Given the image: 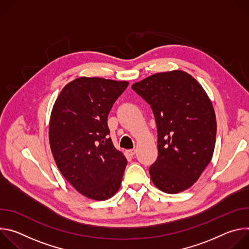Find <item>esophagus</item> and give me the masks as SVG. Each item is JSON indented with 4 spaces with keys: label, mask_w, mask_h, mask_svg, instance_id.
<instances>
[{
    "label": "esophagus",
    "mask_w": 249,
    "mask_h": 249,
    "mask_svg": "<svg viewBox=\"0 0 249 249\" xmlns=\"http://www.w3.org/2000/svg\"><path fill=\"white\" fill-rule=\"evenodd\" d=\"M126 153H127V155H128L129 157H132V158H133V157L135 156V154H136V150H135V149H132V150H128Z\"/></svg>",
    "instance_id": "34e87169"
}]
</instances>
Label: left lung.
<instances>
[{
    "mask_svg": "<svg viewBox=\"0 0 249 249\" xmlns=\"http://www.w3.org/2000/svg\"><path fill=\"white\" fill-rule=\"evenodd\" d=\"M153 110L158 130L154 184L169 194L191 187L211 161L217 122L201 85L183 71L158 73L132 86Z\"/></svg>",
    "mask_w": 249,
    "mask_h": 249,
    "instance_id": "1",
    "label": "left lung"
}]
</instances>
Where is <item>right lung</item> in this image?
Segmentation results:
<instances>
[{
    "label": "right lung",
    "mask_w": 249,
    "mask_h": 249,
    "mask_svg": "<svg viewBox=\"0 0 249 249\" xmlns=\"http://www.w3.org/2000/svg\"><path fill=\"white\" fill-rule=\"evenodd\" d=\"M128 85L79 78L62 89L53 106L49 142L55 162L77 191L93 200L117 192L127 165L109 137L107 118Z\"/></svg>",
    "instance_id": "add662e5"
}]
</instances>
